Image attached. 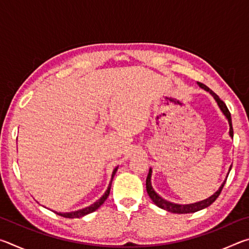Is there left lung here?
<instances>
[{"label": "left lung", "mask_w": 249, "mask_h": 249, "mask_svg": "<svg viewBox=\"0 0 249 249\" xmlns=\"http://www.w3.org/2000/svg\"><path fill=\"white\" fill-rule=\"evenodd\" d=\"M199 83V86L202 88V89H204L205 91L210 92L211 94L213 95V98L215 99V101L218 104V107L222 109V112L224 113V115L226 116V119L229 120V124H230V135L231 137H233V126H231V113L229 111V108H227L226 104L223 102V101L218 98V95L216 93H214V92L205 86V84L201 83V82H197ZM231 170V169H230ZM150 177H151V169L149 170V174L147 176V179H146V190L147 193H148V196L151 200H153L154 203L159 206V208H161L163 210L168 211V212H171V213H178V214H184V213H193V212H196V211H200L202 209H205L208 208L209 205H211L213 203L214 201L217 199V196H220V193L222 191L223 187H224V184L226 181L223 182V184L221 185V188L218 189V190L214 193L212 196H210L209 199L203 200L201 202H197V203H193V204H185V205H180V204H175V203H171V202H168L166 200H163L161 196H159L157 193L154 191L153 187H151V183H150Z\"/></svg>", "instance_id": "8db88e82"}]
</instances>
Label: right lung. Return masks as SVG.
<instances>
[{
	"label": "right lung",
	"mask_w": 249,
	"mask_h": 249,
	"mask_svg": "<svg viewBox=\"0 0 249 249\" xmlns=\"http://www.w3.org/2000/svg\"><path fill=\"white\" fill-rule=\"evenodd\" d=\"M116 171H117V168H115L114 171H113L112 180H113V178H114ZM111 184H112V181H111V183H109V185H108L107 192H105L104 195H103V196L101 197V199H100L99 201H96L94 204H92L91 206H89V208H86V209H83V210L75 211V212H71V213H57V214H58V215L64 216V217H67V218H75V217H82V216H84V215H87V214L94 212V211L98 210V209L100 208V206L104 203V201L107 199V196H108V195H109V190H111Z\"/></svg>",
	"instance_id": "obj_1"
}]
</instances>
